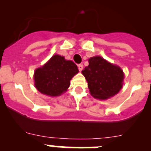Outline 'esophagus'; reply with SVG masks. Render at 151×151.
Listing matches in <instances>:
<instances>
[{
  "mask_svg": "<svg viewBox=\"0 0 151 151\" xmlns=\"http://www.w3.org/2000/svg\"><path fill=\"white\" fill-rule=\"evenodd\" d=\"M78 70H79V71L81 72L82 70V69H83V65H82V64H78Z\"/></svg>",
  "mask_w": 151,
  "mask_h": 151,
  "instance_id": "34e87169",
  "label": "esophagus"
}]
</instances>
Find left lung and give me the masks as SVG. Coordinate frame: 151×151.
<instances>
[{"label": "left lung", "instance_id": "left-lung-1", "mask_svg": "<svg viewBox=\"0 0 151 151\" xmlns=\"http://www.w3.org/2000/svg\"><path fill=\"white\" fill-rule=\"evenodd\" d=\"M89 65L82 73L88 82L90 93L94 98L106 100L121 90L124 73L119 66L112 64L99 56L91 57Z\"/></svg>", "mask_w": 151, "mask_h": 151}]
</instances>
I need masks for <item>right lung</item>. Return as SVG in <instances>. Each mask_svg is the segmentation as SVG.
<instances>
[{
	"mask_svg": "<svg viewBox=\"0 0 151 151\" xmlns=\"http://www.w3.org/2000/svg\"><path fill=\"white\" fill-rule=\"evenodd\" d=\"M78 73L76 63L55 54L43 66L35 69V86L41 94L50 97L60 96L66 91L70 80Z\"/></svg>",
	"mask_w": 151,
	"mask_h": 151,
	"instance_id": "1",
	"label": "right lung"
}]
</instances>
